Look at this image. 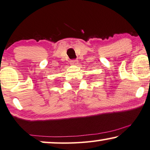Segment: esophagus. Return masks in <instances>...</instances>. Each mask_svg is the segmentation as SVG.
Here are the masks:
<instances>
[{"instance_id": "1", "label": "esophagus", "mask_w": 150, "mask_h": 150, "mask_svg": "<svg viewBox=\"0 0 150 150\" xmlns=\"http://www.w3.org/2000/svg\"><path fill=\"white\" fill-rule=\"evenodd\" d=\"M77 62H78V61L77 59H73V60L71 61V64L73 65H77Z\"/></svg>"}]
</instances>
